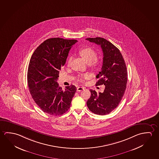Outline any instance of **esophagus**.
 I'll return each instance as SVG.
<instances>
[{"mask_svg": "<svg viewBox=\"0 0 159 159\" xmlns=\"http://www.w3.org/2000/svg\"><path fill=\"white\" fill-rule=\"evenodd\" d=\"M84 88L83 87H80V86H79L77 88V91H82L83 90Z\"/></svg>", "mask_w": 159, "mask_h": 159, "instance_id": "esophagus-1", "label": "esophagus"}]
</instances>
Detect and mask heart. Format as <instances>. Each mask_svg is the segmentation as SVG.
<instances>
[{"label":"heart","mask_w":159,"mask_h":159,"mask_svg":"<svg viewBox=\"0 0 159 159\" xmlns=\"http://www.w3.org/2000/svg\"><path fill=\"white\" fill-rule=\"evenodd\" d=\"M79 54L82 57H83L84 60L86 61V63H89V64L95 66L99 64V60L96 57L97 54L96 52L93 49L90 47H86L82 48L79 50ZM71 61V57H69L68 59V64H69ZM89 78V75L88 74H81L79 76V80L80 81H83Z\"/></svg>","instance_id":"obj_1"}]
</instances>
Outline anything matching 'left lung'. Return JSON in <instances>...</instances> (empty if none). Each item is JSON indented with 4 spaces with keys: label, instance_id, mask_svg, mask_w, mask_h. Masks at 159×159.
<instances>
[{
    "label": "left lung",
    "instance_id": "1",
    "mask_svg": "<svg viewBox=\"0 0 159 159\" xmlns=\"http://www.w3.org/2000/svg\"><path fill=\"white\" fill-rule=\"evenodd\" d=\"M87 40L100 45L103 52L102 70L96 75V85H105L104 91L97 93L90 89L91 96L86 102L89 109L100 115L108 114L117 107L125 93L128 72L120 50L107 39L97 37Z\"/></svg>",
    "mask_w": 159,
    "mask_h": 159
}]
</instances>
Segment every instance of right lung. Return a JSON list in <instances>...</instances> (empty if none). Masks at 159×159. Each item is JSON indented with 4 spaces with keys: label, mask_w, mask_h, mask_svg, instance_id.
<instances>
[{
    "label": "right lung",
    "mask_w": 159,
    "mask_h": 159,
    "mask_svg": "<svg viewBox=\"0 0 159 159\" xmlns=\"http://www.w3.org/2000/svg\"><path fill=\"white\" fill-rule=\"evenodd\" d=\"M77 42L60 38L47 39L30 58L27 74L29 91L35 103L48 114L61 115L70 107L75 86H66L63 90L57 80L71 48Z\"/></svg>",
    "instance_id": "add662e5"
}]
</instances>
